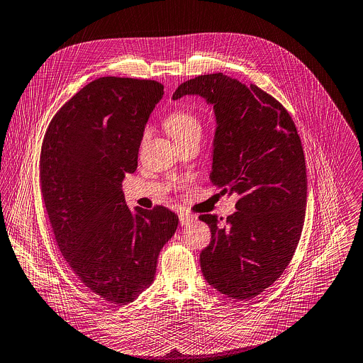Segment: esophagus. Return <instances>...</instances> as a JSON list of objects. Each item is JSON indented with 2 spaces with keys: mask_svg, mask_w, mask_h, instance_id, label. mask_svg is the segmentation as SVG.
<instances>
[{
  "mask_svg": "<svg viewBox=\"0 0 363 363\" xmlns=\"http://www.w3.org/2000/svg\"><path fill=\"white\" fill-rule=\"evenodd\" d=\"M194 220H195V216L188 215V213H179V223H181L182 226H186V225H189V223L194 222Z\"/></svg>",
  "mask_w": 363,
  "mask_h": 363,
  "instance_id": "obj_1",
  "label": "esophagus"
}]
</instances>
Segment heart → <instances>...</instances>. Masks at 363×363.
Listing matches in <instances>:
<instances>
[{"label":"heart","instance_id":"b5f03b06","mask_svg":"<svg viewBox=\"0 0 363 363\" xmlns=\"http://www.w3.org/2000/svg\"><path fill=\"white\" fill-rule=\"evenodd\" d=\"M167 131L169 135L178 143L182 144L185 141L201 138L202 135V121L201 118L191 110L186 108H177L169 113L164 121ZM150 130L144 131V138H147Z\"/></svg>","mask_w":363,"mask_h":363}]
</instances>
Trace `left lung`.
Masks as SVG:
<instances>
[{
	"label": "left lung",
	"mask_w": 363,
	"mask_h": 363,
	"mask_svg": "<svg viewBox=\"0 0 363 363\" xmlns=\"http://www.w3.org/2000/svg\"><path fill=\"white\" fill-rule=\"evenodd\" d=\"M184 96L213 106L209 178L222 194L239 196L223 225L216 215L199 216L212 232L201 270L219 293L247 301L283 274L300 242L307 205L301 140L289 111L256 84L202 74L179 84L172 99Z\"/></svg>",
	"instance_id": "left-lung-1"
}]
</instances>
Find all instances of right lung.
Segmentation results:
<instances>
[{
	"instance_id": "add662e5",
	"label": "right lung",
	"mask_w": 363,
	"mask_h": 363,
	"mask_svg": "<svg viewBox=\"0 0 363 363\" xmlns=\"http://www.w3.org/2000/svg\"><path fill=\"white\" fill-rule=\"evenodd\" d=\"M162 94L155 80L99 77L59 108L42 143L40 192L57 247L82 283L111 304L131 303L151 286L178 226L164 206L133 212L121 189Z\"/></svg>"
}]
</instances>
